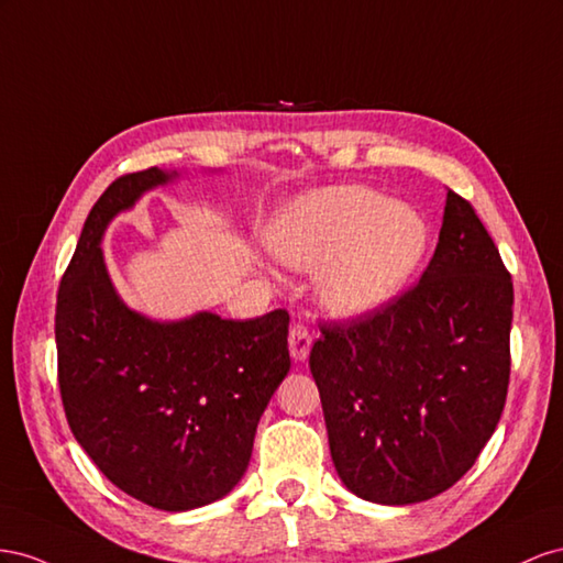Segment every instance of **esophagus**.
Instances as JSON below:
<instances>
[{
  "label": "esophagus",
  "mask_w": 563,
  "mask_h": 563,
  "mask_svg": "<svg viewBox=\"0 0 563 563\" xmlns=\"http://www.w3.org/2000/svg\"><path fill=\"white\" fill-rule=\"evenodd\" d=\"M287 342H290V353L297 363L307 361L309 358V351H311V332L303 328V325H295L290 330V336H287Z\"/></svg>",
  "instance_id": "1"
}]
</instances>
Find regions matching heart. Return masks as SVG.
<instances>
[{"instance_id":"heart-1","label":"heart","mask_w":563,"mask_h":563,"mask_svg":"<svg viewBox=\"0 0 563 563\" xmlns=\"http://www.w3.org/2000/svg\"><path fill=\"white\" fill-rule=\"evenodd\" d=\"M266 247L283 264L323 268L320 299L361 318L391 303L424 262L431 229L410 205L367 186H330L292 200L271 219Z\"/></svg>"}]
</instances>
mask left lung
Instances as JSON below:
<instances>
[{"instance_id":"left-lung-1","label":"left lung","mask_w":563,"mask_h":563,"mask_svg":"<svg viewBox=\"0 0 563 563\" xmlns=\"http://www.w3.org/2000/svg\"><path fill=\"white\" fill-rule=\"evenodd\" d=\"M514 287L474 207L448 190L420 283L351 323H323L309 365L342 484L412 505L472 470L500 422Z\"/></svg>"}]
</instances>
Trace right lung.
<instances>
[{"mask_svg": "<svg viewBox=\"0 0 563 563\" xmlns=\"http://www.w3.org/2000/svg\"><path fill=\"white\" fill-rule=\"evenodd\" d=\"M174 179L157 167L124 174L91 207L58 287L56 349L63 408L96 467L141 503L186 511L243 478L260 417L290 373V316L163 323L120 299L101 250L108 223Z\"/></svg>", "mask_w": 563, "mask_h": 563, "instance_id": "add662e5", "label": "right lung"}]
</instances>
